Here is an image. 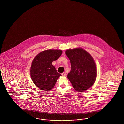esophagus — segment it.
<instances>
[{
	"mask_svg": "<svg viewBox=\"0 0 124 124\" xmlns=\"http://www.w3.org/2000/svg\"><path fill=\"white\" fill-rule=\"evenodd\" d=\"M61 75H62V76H63V77H65V76H66V72H64L62 73L61 74Z\"/></svg>",
	"mask_w": 124,
	"mask_h": 124,
	"instance_id": "esophagus-1",
	"label": "esophagus"
}]
</instances>
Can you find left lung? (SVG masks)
<instances>
[{
  "label": "left lung",
  "instance_id": "1",
  "mask_svg": "<svg viewBox=\"0 0 124 124\" xmlns=\"http://www.w3.org/2000/svg\"><path fill=\"white\" fill-rule=\"evenodd\" d=\"M65 54L70 60L71 70L67 78L75 90L85 92L94 84L97 70L94 59L82 48L67 49Z\"/></svg>",
  "mask_w": 124,
  "mask_h": 124
}]
</instances>
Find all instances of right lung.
<instances>
[{
	"label": "right lung",
	"instance_id": "obj_1",
	"mask_svg": "<svg viewBox=\"0 0 124 124\" xmlns=\"http://www.w3.org/2000/svg\"><path fill=\"white\" fill-rule=\"evenodd\" d=\"M62 54L60 49H48L39 53L34 58L30 68V75L34 84L40 89L51 90L61 76L52 63L58 60Z\"/></svg>",
	"mask_w": 124,
	"mask_h": 124
}]
</instances>
